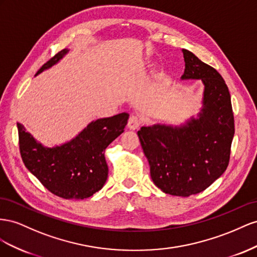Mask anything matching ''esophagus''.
<instances>
[{
  "instance_id": "obj_1",
  "label": "esophagus",
  "mask_w": 257,
  "mask_h": 257,
  "mask_svg": "<svg viewBox=\"0 0 257 257\" xmlns=\"http://www.w3.org/2000/svg\"><path fill=\"white\" fill-rule=\"evenodd\" d=\"M141 123H142L141 117L139 116V115H135L134 114V115H131L129 117V119H128V128L131 129V130L138 129L139 127L141 126Z\"/></svg>"
}]
</instances>
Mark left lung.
<instances>
[{"label": "left lung", "mask_w": 257, "mask_h": 257, "mask_svg": "<svg viewBox=\"0 0 257 257\" xmlns=\"http://www.w3.org/2000/svg\"><path fill=\"white\" fill-rule=\"evenodd\" d=\"M182 51V79H201L204 85L199 117L181 127H142L138 136L154 184L166 194L188 197L208 188L228 167L234 119L230 93L221 74L192 51Z\"/></svg>", "instance_id": "left-lung-1"}]
</instances>
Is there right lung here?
I'll list each match as a JSON object with an SVG mask.
<instances>
[{
    "label": "right lung",
    "mask_w": 257,
    "mask_h": 257,
    "mask_svg": "<svg viewBox=\"0 0 257 257\" xmlns=\"http://www.w3.org/2000/svg\"><path fill=\"white\" fill-rule=\"evenodd\" d=\"M68 53L62 49L42 65L36 75ZM129 115L120 113L88 124L75 139L49 149L36 142L17 123L19 150L25 166L50 193L64 199H84L103 187L108 168L104 151L123 133Z\"/></svg>",
    "instance_id": "obj_1"
}]
</instances>
